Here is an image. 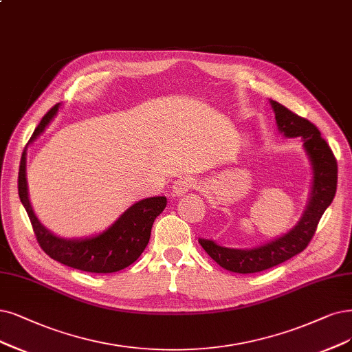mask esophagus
<instances>
[{
  "instance_id": "1",
  "label": "esophagus",
  "mask_w": 352,
  "mask_h": 352,
  "mask_svg": "<svg viewBox=\"0 0 352 352\" xmlns=\"http://www.w3.org/2000/svg\"><path fill=\"white\" fill-rule=\"evenodd\" d=\"M194 187H196V181L190 177H184V178H179L175 181V184L173 186V192L175 197H181Z\"/></svg>"
}]
</instances>
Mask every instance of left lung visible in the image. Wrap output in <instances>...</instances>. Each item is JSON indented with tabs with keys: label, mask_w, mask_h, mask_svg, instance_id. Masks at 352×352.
Wrapping results in <instances>:
<instances>
[{
	"label": "left lung",
	"mask_w": 352,
	"mask_h": 352,
	"mask_svg": "<svg viewBox=\"0 0 352 352\" xmlns=\"http://www.w3.org/2000/svg\"><path fill=\"white\" fill-rule=\"evenodd\" d=\"M270 104L276 114L278 132L284 138H300L303 140V149L311 165L310 196L300 220L290 230L254 248H228L212 239L199 238L203 250L220 267L239 274L268 270L300 254L314 238L319 220L336 192V160L318 127L274 100H270Z\"/></svg>",
	"instance_id": "left-lung-1"
}]
</instances>
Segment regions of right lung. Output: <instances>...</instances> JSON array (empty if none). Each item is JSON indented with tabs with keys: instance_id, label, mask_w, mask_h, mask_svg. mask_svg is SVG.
Wrapping results in <instances>:
<instances>
[{
	"instance_id": "right-lung-1",
	"label": "right lung",
	"mask_w": 352,
	"mask_h": 352,
	"mask_svg": "<svg viewBox=\"0 0 352 352\" xmlns=\"http://www.w3.org/2000/svg\"><path fill=\"white\" fill-rule=\"evenodd\" d=\"M60 104H56L45 114L33 132L28 146L45 132L50 122L55 119ZM28 146L24 148L20 161L19 196L30 217L34 235L42 250L55 261L87 272L107 274V272L120 271L133 264L146 248L155 219L166 207V197L158 196L136 201L117 217L113 225L93 236L72 239L58 236L42 225L30 203L28 175H25Z\"/></svg>"
}]
</instances>
